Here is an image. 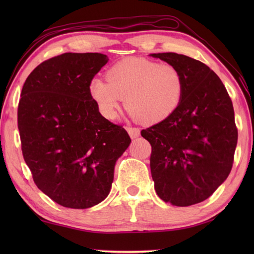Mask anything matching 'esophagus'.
I'll return each instance as SVG.
<instances>
[{"mask_svg":"<svg viewBox=\"0 0 254 254\" xmlns=\"http://www.w3.org/2000/svg\"><path fill=\"white\" fill-rule=\"evenodd\" d=\"M127 133L130 134V136L132 138H136L139 135H141V130H139L138 127H127Z\"/></svg>","mask_w":254,"mask_h":254,"instance_id":"esophagus-1","label":"esophagus"}]
</instances>
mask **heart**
Instances as JSON below:
<instances>
[{
    "label": "heart",
    "instance_id": "heart-1",
    "mask_svg": "<svg viewBox=\"0 0 254 254\" xmlns=\"http://www.w3.org/2000/svg\"><path fill=\"white\" fill-rule=\"evenodd\" d=\"M106 79L89 83V95L102 116L115 119L124 98L127 110L145 124L161 122L179 107L185 83L181 72L170 63L145 58H127L107 72Z\"/></svg>",
    "mask_w": 254,
    "mask_h": 254
}]
</instances>
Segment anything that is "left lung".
Wrapping results in <instances>:
<instances>
[{
  "instance_id": "obj_1",
  "label": "left lung",
  "mask_w": 254,
  "mask_h": 254,
  "mask_svg": "<svg viewBox=\"0 0 254 254\" xmlns=\"http://www.w3.org/2000/svg\"><path fill=\"white\" fill-rule=\"evenodd\" d=\"M152 57L175 65L185 83L176 111L141 132L152 145L155 190L166 203L190 206L212 195L233 168L238 141L233 102L201 61L174 52Z\"/></svg>"
}]
</instances>
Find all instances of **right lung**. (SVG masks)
<instances>
[{
  "label": "right lung",
  "instance_id": "obj_1",
  "mask_svg": "<svg viewBox=\"0 0 254 254\" xmlns=\"http://www.w3.org/2000/svg\"><path fill=\"white\" fill-rule=\"evenodd\" d=\"M108 60L101 53H63L40 63L21 89L23 157L36 186L64 207L88 208L104 201L116 161L131 143L89 95V83Z\"/></svg>",
  "mask_w": 254,
  "mask_h": 254
}]
</instances>
